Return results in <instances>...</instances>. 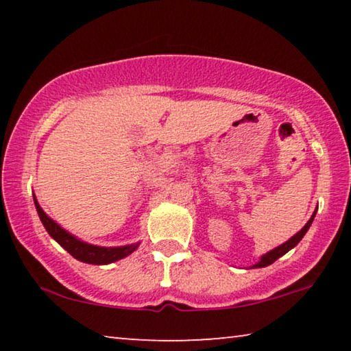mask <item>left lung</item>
Masks as SVG:
<instances>
[{"mask_svg":"<svg viewBox=\"0 0 351 351\" xmlns=\"http://www.w3.org/2000/svg\"><path fill=\"white\" fill-rule=\"evenodd\" d=\"M314 217H316V210H314L311 218L308 219V223L299 230V232H297L294 237H291V239L287 243H283V245H280L278 247L272 249V251L266 252L265 255H261V258H260L258 263H255L252 268H265V266H269V265L274 263L277 258H280L282 255H285L288 251H291V249H293L294 246H297V243H299L302 239H304V235L308 232V229H310V226L313 223Z\"/></svg>","mask_w":351,"mask_h":351,"instance_id":"8db88e82","label":"left lung"}]
</instances>
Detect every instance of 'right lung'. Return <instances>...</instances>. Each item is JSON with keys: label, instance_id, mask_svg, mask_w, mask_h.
<instances>
[{"label": "right lung", "instance_id": "obj_1", "mask_svg": "<svg viewBox=\"0 0 351 351\" xmlns=\"http://www.w3.org/2000/svg\"><path fill=\"white\" fill-rule=\"evenodd\" d=\"M34 203H35V209L38 212L41 223H43L45 229L47 230V234H49L63 249H66L74 258L83 261V263L108 265V263H112V261H117L123 257H127V255L134 252L139 246V243L127 245V246H119V247H104V246L90 245V243L82 241L77 239V237L71 235L68 230L60 228L54 219L47 217L45 210L40 207L38 201L35 197H34Z\"/></svg>", "mask_w": 351, "mask_h": 351}]
</instances>
